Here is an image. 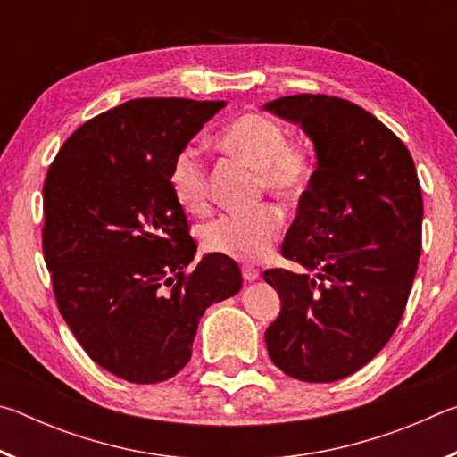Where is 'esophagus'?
<instances>
[{"instance_id": "esophagus-1", "label": "esophagus", "mask_w": 457, "mask_h": 457, "mask_svg": "<svg viewBox=\"0 0 457 457\" xmlns=\"http://www.w3.org/2000/svg\"><path fill=\"white\" fill-rule=\"evenodd\" d=\"M242 276H244L245 282H253V280H258V278H260V270L253 268V266H244Z\"/></svg>"}]
</instances>
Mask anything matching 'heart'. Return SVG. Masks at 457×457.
<instances>
[{
	"mask_svg": "<svg viewBox=\"0 0 457 457\" xmlns=\"http://www.w3.org/2000/svg\"><path fill=\"white\" fill-rule=\"evenodd\" d=\"M218 145L258 169L260 187L282 201H298L311 189L316 159L311 146L286 141V130L266 114L245 112L218 135ZM169 187L185 212L201 213L210 204V177L195 146L177 154ZM282 218L272 205L244 213H223L201 229L207 252L242 262L262 260L280 234Z\"/></svg>",
	"mask_w": 457,
	"mask_h": 457,
	"instance_id": "obj_1",
	"label": "heart"
}]
</instances>
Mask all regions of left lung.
I'll return each instance as SVG.
<instances>
[{"instance_id":"left-lung-1","label":"left lung","mask_w":457,"mask_h":457,"mask_svg":"<svg viewBox=\"0 0 457 457\" xmlns=\"http://www.w3.org/2000/svg\"><path fill=\"white\" fill-rule=\"evenodd\" d=\"M264 111L300 125L316 153L282 244L314 276L264 272L282 300L268 354L286 375L332 383L365 367L403 316L421 253L420 179L399 137L349 100L294 95Z\"/></svg>"}]
</instances>
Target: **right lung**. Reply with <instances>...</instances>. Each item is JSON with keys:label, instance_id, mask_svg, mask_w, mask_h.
<instances>
[{"label": "right lung", "instance_id": "add662e5", "mask_svg": "<svg viewBox=\"0 0 457 457\" xmlns=\"http://www.w3.org/2000/svg\"><path fill=\"white\" fill-rule=\"evenodd\" d=\"M223 100L137 98L68 137L44 181L42 245L62 319L88 357L130 383L187 365L205 308L242 288L234 260L199 264L169 187L177 154Z\"/></svg>", "mask_w": 457, "mask_h": 457}]
</instances>
